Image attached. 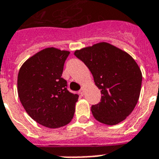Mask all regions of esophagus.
Segmentation results:
<instances>
[{
  "mask_svg": "<svg viewBox=\"0 0 159 159\" xmlns=\"http://www.w3.org/2000/svg\"><path fill=\"white\" fill-rule=\"evenodd\" d=\"M79 94L81 95V96H83V95H84V89H83V87H82L81 90L79 91Z\"/></svg>",
  "mask_w": 159,
  "mask_h": 159,
  "instance_id": "1",
  "label": "esophagus"
}]
</instances>
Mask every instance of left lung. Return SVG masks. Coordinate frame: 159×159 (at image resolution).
I'll return each mask as SVG.
<instances>
[{
	"label": "left lung",
	"instance_id": "obj_1",
	"mask_svg": "<svg viewBox=\"0 0 159 159\" xmlns=\"http://www.w3.org/2000/svg\"><path fill=\"white\" fill-rule=\"evenodd\" d=\"M74 55L89 68L101 90V102L92 106L95 119L109 125L124 120L135 107L142 84V73L133 57L104 42Z\"/></svg>",
	"mask_w": 159,
	"mask_h": 159
}]
</instances>
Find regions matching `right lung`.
Returning <instances> with one entry per match:
<instances>
[{
    "label": "right lung",
    "instance_id": "1",
    "mask_svg": "<svg viewBox=\"0 0 159 159\" xmlns=\"http://www.w3.org/2000/svg\"><path fill=\"white\" fill-rule=\"evenodd\" d=\"M68 51L55 48L30 57L19 71L17 86L20 102L34 120L48 128H59L73 118L78 95L67 90L62 77Z\"/></svg>",
    "mask_w": 159,
    "mask_h": 159
}]
</instances>
